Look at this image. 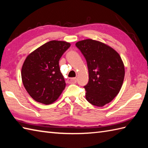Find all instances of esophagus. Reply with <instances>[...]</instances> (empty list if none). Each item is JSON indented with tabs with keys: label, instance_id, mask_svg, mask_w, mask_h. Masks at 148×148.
<instances>
[{
	"label": "esophagus",
	"instance_id": "34e87169",
	"mask_svg": "<svg viewBox=\"0 0 148 148\" xmlns=\"http://www.w3.org/2000/svg\"><path fill=\"white\" fill-rule=\"evenodd\" d=\"M67 82L69 83H76L77 82V79L76 77H69L67 79Z\"/></svg>",
	"mask_w": 148,
	"mask_h": 148
}]
</instances>
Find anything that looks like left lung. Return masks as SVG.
Here are the masks:
<instances>
[{"label":"left lung","instance_id":"obj_1","mask_svg":"<svg viewBox=\"0 0 148 148\" xmlns=\"http://www.w3.org/2000/svg\"><path fill=\"white\" fill-rule=\"evenodd\" d=\"M76 46L85 58L88 69L89 81L84 86L86 99L93 106L102 107L120 91L125 77L123 63L114 49L101 42L86 39Z\"/></svg>","mask_w":148,"mask_h":148}]
</instances>
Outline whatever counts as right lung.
<instances>
[{"label": "right lung", "mask_w": 148, "mask_h": 148, "mask_svg": "<svg viewBox=\"0 0 148 148\" xmlns=\"http://www.w3.org/2000/svg\"><path fill=\"white\" fill-rule=\"evenodd\" d=\"M71 44L51 40L27 56L21 69L22 82L36 101L48 105L54 102L65 87L59 60Z\"/></svg>", "instance_id": "1"}]
</instances>
